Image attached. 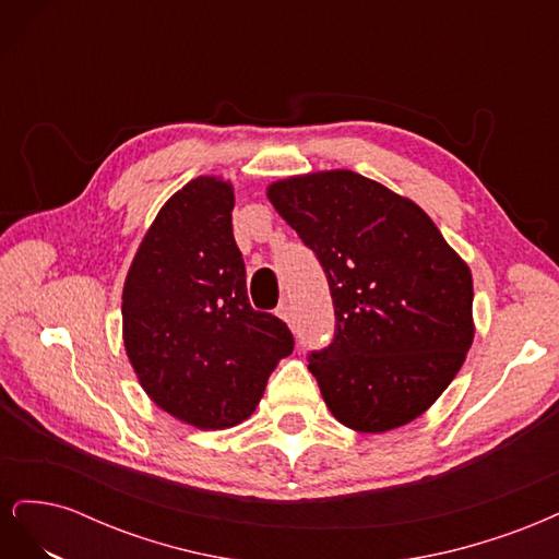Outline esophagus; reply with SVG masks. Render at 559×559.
I'll list each match as a JSON object with an SVG mask.
<instances>
[{
  "instance_id": "esophagus-1",
  "label": "esophagus",
  "mask_w": 559,
  "mask_h": 559,
  "mask_svg": "<svg viewBox=\"0 0 559 559\" xmlns=\"http://www.w3.org/2000/svg\"><path fill=\"white\" fill-rule=\"evenodd\" d=\"M277 317H280L282 321H286V324H292V319H294V314H292V308L286 306V302H282V306L277 308Z\"/></svg>"
}]
</instances>
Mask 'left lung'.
Instances as JSON below:
<instances>
[{
  "label": "left lung",
  "mask_w": 559,
  "mask_h": 559,
  "mask_svg": "<svg viewBox=\"0 0 559 559\" xmlns=\"http://www.w3.org/2000/svg\"><path fill=\"white\" fill-rule=\"evenodd\" d=\"M265 195L329 277L335 337L310 357L326 408L359 433L411 425L473 345L466 261L417 202L352 170L277 179Z\"/></svg>",
  "instance_id": "8db88e82"
}]
</instances>
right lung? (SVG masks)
<instances>
[{
	"instance_id": "add662e5",
	"label": "right lung",
	"mask_w": 559,
	"mask_h": 559,
	"mask_svg": "<svg viewBox=\"0 0 559 559\" xmlns=\"http://www.w3.org/2000/svg\"><path fill=\"white\" fill-rule=\"evenodd\" d=\"M233 181L202 175L167 198L123 284V345L146 396L202 431L240 425L294 352L282 319L249 306L233 238Z\"/></svg>"
}]
</instances>
